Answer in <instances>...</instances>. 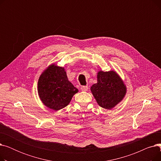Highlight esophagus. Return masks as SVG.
Listing matches in <instances>:
<instances>
[{
    "label": "esophagus",
    "instance_id": "obj_1",
    "mask_svg": "<svg viewBox=\"0 0 161 161\" xmlns=\"http://www.w3.org/2000/svg\"><path fill=\"white\" fill-rule=\"evenodd\" d=\"M88 87L87 86H81V90L82 91H88Z\"/></svg>",
    "mask_w": 161,
    "mask_h": 161
}]
</instances>
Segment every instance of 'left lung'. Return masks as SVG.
<instances>
[{"mask_svg":"<svg viewBox=\"0 0 161 161\" xmlns=\"http://www.w3.org/2000/svg\"><path fill=\"white\" fill-rule=\"evenodd\" d=\"M123 80L115 70L97 72V83L91 87V91L98 104L111 109L120 103L126 93Z\"/></svg>","mask_w":161,"mask_h":161,"instance_id":"1","label":"left lung"}]
</instances>
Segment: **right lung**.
Here are the masks:
<instances>
[{
  "label": "right lung",
  "instance_id": "right-lung-1",
  "mask_svg": "<svg viewBox=\"0 0 161 161\" xmlns=\"http://www.w3.org/2000/svg\"><path fill=\"white\" fill-rule=\"evenodd\" d=\"M38 94L42 103L57 111L69 105L73 96L78 92L68 80L64 67L51 64L42 72L38 81Z\"/></svg>",
  "mask_w": 161,
  "mask_h": 161
}]
</instances>
